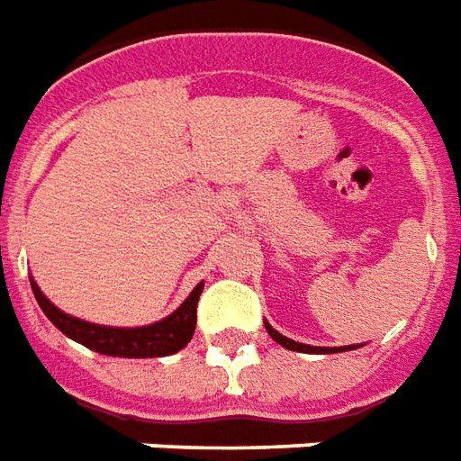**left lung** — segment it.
Returning <instances> with one entry per match:
<instances>
[{
  "instance_id": "8db88e82",
  "label": "left lung",
  "mask_w": 461,
  "mask_h": 461,
  "mask_svg": "<svg viewBox=\"0 0 461 461\" xmlns=\"http://www.w3.org/2000/svg\"><path fill=\"white\" fill-rule=\"evenodd\" d=\"M266 325V332L274 337V342H278L281 347L285 349H291V352H308V354H335V352H347V349H357V347H310V344H300V342H293L288 337H283L281 332H276L274 327L264 322Z\"/></svg>"
}]
</instances>
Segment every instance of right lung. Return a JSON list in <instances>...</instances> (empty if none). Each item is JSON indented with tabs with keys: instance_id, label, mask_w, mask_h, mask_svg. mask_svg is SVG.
<instances>
[{
	"instance_id": "1",
	"label": "right lung",
	"mask_w": 461,
	"mask_h": 461,
	"mask_svg": "<svg viewBox=\"0 0 461 461\" xmlns=\"http://www.w3.org/2000/svg\"><path fill=\"white\" fill-rule=\"evenodd\" d=\"M203 285L204 283H197L176 312H170L168 317H163L153 325L104 327L85 322L80 317L66 315L41 293L36 281L31 278V291L39 300L41 310L63 335L85 344L92 352L107 354V357H124V359H149V357H168V354L180 352L193 339V332H195L197 300H200Z\"/></svg>"
}]
</instances>
